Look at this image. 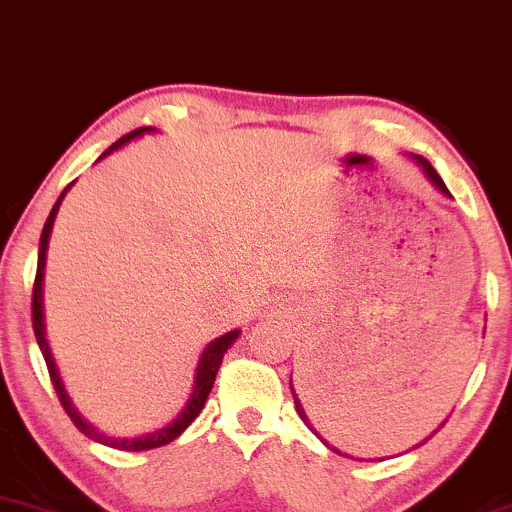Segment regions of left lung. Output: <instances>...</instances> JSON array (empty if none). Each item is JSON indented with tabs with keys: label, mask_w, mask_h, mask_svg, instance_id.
Segmentation results:
<instances>
[{
	"label": "left lung",
	"mask_w": 512,
	"mask_h": 512,
	"mask_svg": "<svg viewBox=\"0 0 512 512\" xmlns=\"http://www.w3.org/2000/svg\"><path fill=\"white\" fill-rule=\"evenodd\" d=\"M412 158H414V160H417V165H422V170H424V174H426V177H429V179H431V184H434L438 191H443V194H446V196H450L448 186H446V184H443V179H441V177H438V172L434 170V167H431V162H429V160H426V158H422V155H412ZM290 388H292V383H290ZM292 398H294V407H297V414H299V417H302V419H304V424H306V426H309V429H311V431H314V426H311V424H309V419H306V412H304L302 402H299V400H297V393H294V388H292ZM441 426H443V424H441ZM441 426H438V429H441ZM438 429H436V431H438ZM436 431H434V434H436ZM314 434H316V431H314ZM434 434H431V436H434ZM316 436H318V434H316ZM431 436H429V438H431ZM318 438H321V436H318ZM429 438H424V441H429ZM321 441H323V438H321ZM424 441H422V443H424ZM323 443H326V441H323ZM422 443H417V446H414V448H419V446H422ZM326 446L330 448V443H326ZM330 450H335V453H340V450H338V448H330Z\"/></svg>",
	"instance_id": "left-lung-1"
}]
</instances>
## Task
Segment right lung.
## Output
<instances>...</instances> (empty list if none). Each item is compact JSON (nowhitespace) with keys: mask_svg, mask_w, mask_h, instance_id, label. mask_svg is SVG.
<instances>
[{"mask_svg":"<svg viewBox=\"0 0 512 512\" xmlns=\"http://www.w3.org/2000/svg\"><path fill=\"white\" fill-rule=\"evenodd\" d=\"M150 131H155L153 126H141V129H134L131 134H126L119 138L117 143H112L110 148L105 150V153L100 155V160L105 158V155H110L112 150L122 148L124 143L134 141V138L143 136V134H150ZM74 184V182H71ZM71 184L66 186L62 191V196L57 198V203H54L50 215H47V222L45 227H42V234H40V249H38V273H35V282H33V330H35V340H38L40 345V352L42 357H45V364H47V371H50V378H52V386L57 390V398L62 402V407L66 410V414L71 417V422L76 424V429L81 431V434H86L88 438H93V441L102 443V446H110V448H117V450H126V453H138V450H150V448H160V446H167V443H172L174 438H177L182 431L189 426L194 419L198 417V412L203 410V405H206L210 390H213V383H215V376H218V369L222 364V357H225V352L230 350V345H234V340L239 338V330H230V333L220 335V338H215L210 345L203 350L201 359H198V366H196V383H194V393H191L189 402L184 405V410L177 414V419L170 422L167 426H162V429L153 431V434H146V436H136V438H117V436H107L102 434V431L95 429L93 424H88L86 419L78 414V410L74 405H71V398L66 395L64 390V383L62 378H59V371L57 366H54V359H52V352H50V345H47L45 340V318H42V278H45V254H47V242H50V232H52V225H54V218H57V210H59V203H62V198L66 191L71 189Z\"/></svg>","mask_w":512,"mask_h":512,"instance_id":"add662e5","label":"right lung"}]
</instances>
